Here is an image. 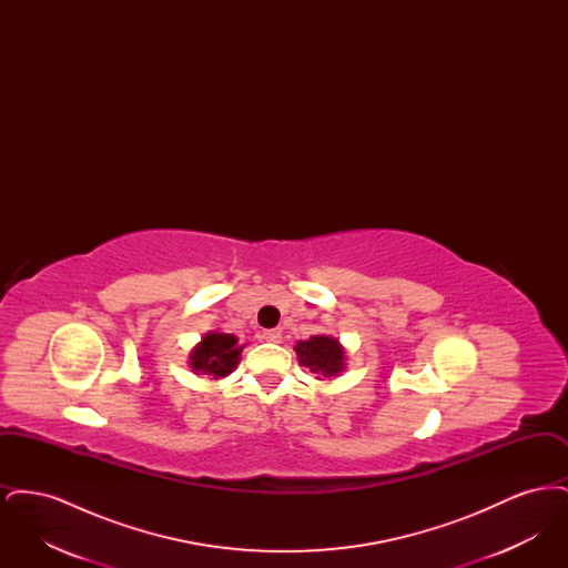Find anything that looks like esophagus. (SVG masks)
Instances as JSON below:
<instances>
[{
	"label": "esophagus",
	"mask_w": 568,
	"mask_h": 568,
	"mask_svg": "<svg viewBox=\"0 0 568 568\" xmlns=\"http://www.w3.org/2000/svg\"><path fill=\"white\" fill-rule=\"evenodd\" d=\"M262 338H264L266 343H281V332H278V329H264V332H262Z\"/></svg>",
	"instance_id": "esophagus-1"
}]
</instances>
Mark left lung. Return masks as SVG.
Masks as SVG:
<instances>
[{
  "label": "left lung",
  "instance_id": "left-lung-1",
  "mask_svg": "<svg viewBox=\"0 0 568 568\" xmlns=\"http://www.w3.org/2000/svg\"><path fill=\"white\" fill-rule=\"evenodd\" d=\"M297 362L317 378L338 377L345 371V349L334 336H311L308 341H300L296 347Z\"/></svg>",
  "mask_w": 568,
  "mask_h": 568
}]
</instances>
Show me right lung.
Listing matches in <instances>:
<instances>
[{
  "mask_svg": "<svg viewBox=\"0 0 568 568\" xmlns=\"http://www.w3.org/2000/svg\"><path fill=\"white\" fill-rule=\"evenodd\" d=\"M241 352L243 347H239L236 336L209 332L190 353L191 371L213 378L227 377L239 366Z\"/></svg>",
  "mask_w": 568,
  "mask_h": 568,
  "instance_id": "add662e5",
  "label": "right lung"
}]
</instances>
